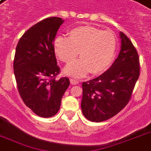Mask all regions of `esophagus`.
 I'll return each instance as SVG.
<instances>
[{"mask_svg":"<svg viewBox=\"0 0 151 151\" xmlns=\"http://www.w3.org/2000/svg\"><path fill=\"white\" fill-rule=\"evenodd\" d=\"M70 81L71 85H78V81L77 80H75V79H73V78H71Z\"/></svg>","mask_w":151,"mask_h":151,"instance_id":"34e87169","label":"esophagus"}]
</instances>
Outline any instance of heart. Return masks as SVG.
I'll return each mask as SVG.
<instances>
[{
    "instance_id": "heart-1",
    "label": "heart",
    "mask_w": 151,
    "mask_h": 151,
    "mask_svg": "<svg viewBox=\"0 0 151 151\" xmlns=\"http://www.w3.org/2000/svg\"><path fill=\"white\" fill-rule=\"evenodd\" d=\"M68 38L58 36L53 49L62 62L70 64L78 57L81 59L65 68V73L82 78L87 73L99 74L109 68L114 59L117 39L112 32L103 31L92 26H81L68 32Z\"/></svg>"
}]
</instances>
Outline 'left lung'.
I'll return each mask as SVG.
<instances>
[{
  "instance_id": "1",
  "label": "left lung",
  "mask_w": 151,
  "mask_h": 151,
  "mask_svg": "<svg viewBox=\"0 0 151 151\" xmlns=\"http://www.w3.org/2000/svg\"><path fill=\"white\" fill-rule=\"evenodd\" d=\"M121 51L109 70L82 83L81 110L92 122L114 117L129 103L139 76V55L128 37L120 32Z\"/></svg>"
}]
</instances>
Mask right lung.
Instances as JSON below:
<instances>
[{"mask_svg":"<svg viewBox=\"0 0 151 151\" xmlns=\"http://www.w3.org/2000/svg\"><path fill=\"white\" fill-rule=\"evenodd\" d=\"M63 22L62 18L49 17L37 22L22 35L15 49L13 68L20 96L41 117L56 114L70 85L67 78L55 79L60 69L53 41Z\"/></svg>","mask_w":151,"mask_h":151,"instance_id":"1","label":"right lung"}]
</instances>
